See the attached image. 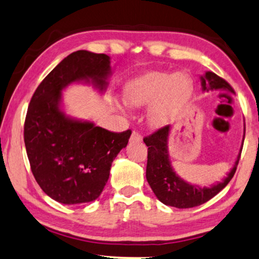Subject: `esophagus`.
<instances>
[{
	"label": "esophagus",
	"instance_id": "1",
	"mask_svg": "<svg viewBox=\"0 0 259 259\" xmlns=\"http://www.w3.org/2000/svg\"><path fill=\"white\" fill-rule=\"evenodd\" d=\"M141 141H142L141 134H139L138 132H133L132 136H131V142H141Z\"/></svg>",
	"mask_w": 259,
	"mask_h": 259
}]
</instances>
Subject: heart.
<instances>
[{
  "label": "heart",
  "instance_id": "heart-1",
  "mask_svg": "<svg viewBox=\"0 0 259 259\" xmlns=\"http://www.w3.org/2000/svg\"><path fill=\"white\" fill-rule=\"evenodd\" d=\"M194 95V81L185 72L151 71L128 80L122 98L131 107L151 105L147 119L152 127L170 125L185 113Z\"/></svg>",
  "mask_w": 259,
  "mask_h": 259
}]
</instances>
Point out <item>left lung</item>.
Instances as JSON below:
<instances>
[{
  "label": "left lung",
  "mask_w": 259,
  "mask_h": 259,
  "mask_svg": "<svg viewBox=\"0 0 259 259\" xmlns=\"http://www.w3.org/2000/svg\"><path fill=\"white\" fill-rule=\"evenodd\" d=\"M201 85L202 91L208 92L213 91V90H228V91L235 93L231 86L223 78L219 77L211 71H207L203 76H201ZM169 133L170 126L168 125L144 139V142L148 147L146 179H147L153 193L163 204L180 209L193 208L203 204L219 194L230 182L236 168H237L239 157H241L243 144L234 167L231 168L226 178L210 187H200L186 182L176 174V171L171 167L169 152H168ZM244 136H243V141H244Z\"/></svg>",
  "instance_id": "8db88e82"
}]
</instances>
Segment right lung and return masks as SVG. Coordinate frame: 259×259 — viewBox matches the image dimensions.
Returning <instances> with one entry per match:
<instances>
[{"instance_id": "1", "label": "right lung", "mask_w": 259, "mask_h": 259, "mask_svg": "<svg viewBox=\"0 0 259 259\" xmlns=\"http://www.w3.org/2000/svg\"><path fill=\"white\" fill-rule=\"evenodd\" d=\"M111 58L79 50L44 78L30 100L24 144L31 171L48 196L63 204L92 202L102 194L112 162L125 148L130 130L114 133L63 111V90L72 83L107 88Z\"/></svg>"}]
</instances>
